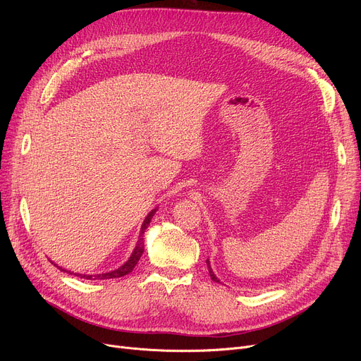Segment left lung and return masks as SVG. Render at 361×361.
<instances>
[{"label":"left lung","instance_id":"1","mask_svg":"<svg viewBox=\"0 0 361 361\" xmlns=\"http://www.w3.org/2000/svg\"><path fill=\"white\" fill-rule=\"evenodd\" d=\"M206 264H207V269H209V275H211L212 281H215V282H219V279L216 278V275L214 274V271H212V268H211V263H209V260H206Z\"/></svg>","mask_w":361,"mask_h":361}]
</instances>
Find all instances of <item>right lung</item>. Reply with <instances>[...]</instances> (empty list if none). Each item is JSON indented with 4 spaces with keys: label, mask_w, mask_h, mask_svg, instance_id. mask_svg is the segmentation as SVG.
Masks as SVG:
<instances>
[{
    "label": "right lung",
    "mask_w": 361,
    "mask_h": 361,
    "mask_svg": "<svg viewBox=\"0 0 361 361\" xmlns=\"http://www.w3.org/2000/svg\"><path fill=\"white\" fill-rule=\"evenodd\" d=\"M155 212H157V209H154L152 212H149V215L145 218V221H143V224H142V228H140V235H139V241H137V244H136V247H135V250H133V253H131V256L128 257V260L123 264V267H120L118 269H116V271H111V272H106V274H97V275H82V274H74L75 276H80V278H85V279H111V278H121V276H124V275H127V274H130L133 269H135V267L137 264V262H139V259H140V256L143 255V252H145V244H143V234H145V231H146V228L149 226V224H150V219H152V216L155 215ZM61 269V268H60ZM61 271H64V269H61ZM70 275H73V272H68Z\"/></svg>",
    "instance_id": "add662e5"
}]
</instances>
